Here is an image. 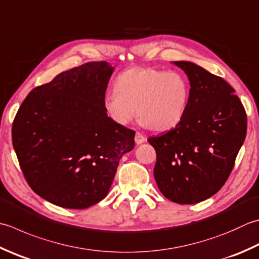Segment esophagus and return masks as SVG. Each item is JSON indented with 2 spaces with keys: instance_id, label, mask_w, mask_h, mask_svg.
Segmentation results:
<instances>
[{
  "instance_id": "34e87169",
  "label": "esophagus",
  "mask_w": 259,
  "mask_h": 259,
  "mask_svg": "<svg viewBox=\"0 0 259 259\" xmlns=\"http://www.w3.org/2000/svg\"><path fill=\"white\" fill-rule=\"evenodd\" d=\"M147 139H146V137L145 136H143L141 134H139V133H137L136 134V137H135V141H136V144L137 145H141L143 143H145Z\"/></svg>"
}]
</instances>
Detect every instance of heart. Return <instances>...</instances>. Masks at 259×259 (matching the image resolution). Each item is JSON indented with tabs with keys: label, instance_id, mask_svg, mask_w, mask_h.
Returning a JSON list of instances; mask_svg holds the SVG:
<instances>
[{
	"label": "heart",
	"instance_id": "heart-1",
	"mask_svg": "<svg viewBox=\"0 0 259 259\" xmlns=\"http://www.w3.org/2000/svg\"><path fill=\"white\" fill-rule=\"evenodd\" d=\"M191 98L183 74L150 67H135L120 74L115 91L104 96V110L119 125H126L138 113L140 124L168 131L181 123Z\"/></svg>",
	"mask_w": 259,
	"mask_h": 259
}]
</instances>
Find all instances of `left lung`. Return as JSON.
Wrapping results in <instances>:
<instances>
[{
    "instance_id": "left-lung-1",
    "label": "left lung",
    "mask_w": 259,
    "mask_h": 259,
    "mask_svg": "<svg viewBox=\"0 0 259 259\" xmlns=\"http://www.w3.org/2000/svg\"><path fill=\"white\" fill-rule=\"evenodd\" d=\"M187 75L191 98L181 123L150 137L154 176L167 199L194 204L219 191L234 168L247 133V115L224 78L191 62H174Z\"/></svg>"
}]
</instances>
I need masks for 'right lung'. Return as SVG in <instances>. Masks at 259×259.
<instances>
[{"mask_svg":"<svg viewBox=\"0 0 259 259\" xmlns=\"http://www.w3.org/2000/svg\"><path fill=\"white\" fill-rule=\"evenodd\" d=\"M114 68L92 62L34 88L15 115L12 143L29 186L66 209L103 200L122 155L135 147V131L104 110Z\"/></svg>","mask_w":259,"mask_h":259,"instance_id":"obj_1","label":"right lung"}]
</instances>
